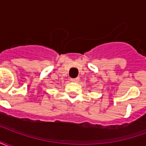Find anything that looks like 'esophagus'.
<instances>
[{"label": "esophagus", "instance_id": "34e87169", "mask_svg": "<svg viewBox=\"0 0 146 146\" xmlns=\"http://www.w3.org/2000/svg\"><path fill=\"white\" fill-rule=\"evenodd\" d=\"M80 80L79 77H76V78H73V79H71V81L72 82H78Z\"/></svg>", "mask_w": 146, "mask_h": 146}]
</instances>
